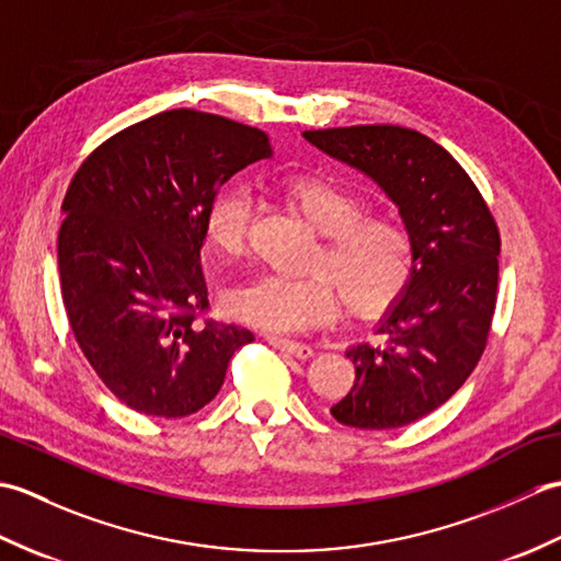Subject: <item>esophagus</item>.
<instances>
[{"label":"esophagus","instance_id":"obj_1","mask_svg":"<svg viewBox=\"0 0 561 561\" xmlns=\"http://www.w3.org/2000/svg\"><path fill=\"white\" fill-rule=\"evenodd\" d=\"M267 342L272 344V347H277V350H282V352H287V354L296 356V359H311V356H313V347H311V344L294 342V340H284V337H277V335H270Z\"/></svg>","mask_w":561,"mask_h":561}]
</instances>
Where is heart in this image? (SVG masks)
Instances as JSON below:
<instances>
[{
    "mask_svg": "<svg viewBox=\"0 0 561 561\" xmlns=\"http://www.w3.org/2000/svg\"><path fill=\"white\" fill-rule=\"evenodd\" d=\"M284 207L320 236L299 279L260 277L229 294V308L243 323L267 332H299L325 325L340 301L359 318L388 311L408 289L414 241L390 214H366V202L335 183L291 175L274 185ZM250 197L224 190L205 211V238L214 253L236 260L245 253Z\"/></svg>",
    "mask_w": 561,
    "mask_h": 561,
    "instance_id": "1",
    "label": "heart"
}]
</instances>
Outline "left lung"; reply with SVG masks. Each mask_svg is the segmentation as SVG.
<instances>
[{"label": "left lung", "instance_id": "8db88e82", "mask_svg": "<svg viewBox=\"0 0 561 561\" xmlns=\"http://www.w3.org/2000/svg\"><path fill=\"white\" fill-rule=\"evenodd\" d=\"M316 149L383 190L414 241L408 289L378 323L380 344H354V386L330 412L356 428H400L456 392L490 337L499 229L480 190L434 139L398 125L304 133Z\"/></svg>", "mask_w": 561, "mask_h": 561}]
</instances>
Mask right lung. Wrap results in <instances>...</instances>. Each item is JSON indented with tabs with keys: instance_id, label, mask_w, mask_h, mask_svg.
<instances>
[{
	"instance_id": "1",
	"label": "right lung",
	"mask_w": 561,
	"mask_h": 561,
	"mask_svg": "<svg viewBox=\"0 0 561 561\" xmlns=\"http://www.w3.org/2000/svg\"><path fill=\"white\" fill-rule=\"evenodd\" d=\"M265 133L190 108L105 139L71 178L57 265L71 332L113 396L141 414L187 416L224 386L253 332L207 311L205 211L231 175L270 159Z\"/></svg>"
}]
</instances>
